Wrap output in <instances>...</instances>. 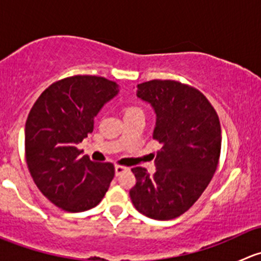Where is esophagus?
Here are the masks:
<instances>
[{"mask_svg": "<svg viewBox=\"0 0 261 261\" xmlns=\"http://www.w3.org/2000/svg\"><path fill=\"white\" fill-rule=\"evenodd\" d=\"M126 170H128L127 168L121 167V165H116V167H115V174H116V177H120V175L123 174V173H125Z\"/></svg>", "mask_w": 261, "mask_h": 261, "instance_id": "34e87169", "label": "esophagus"}]
</instances>
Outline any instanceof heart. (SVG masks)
Wrapping results in <instances>:
<instances>
[{
	"label": "heart",
	"mask_w": 261,
	"mask_h": 261,
	"mask_svg": "<svg viewBox=\"0 0 261 261\" xmlns=\"http://www.w3.org/2000/svg\"><path fill=\"white\" fill-rule=\"evenodd\" d=\"M138 112H143V110L140 107H136V106H130L126 109V115L127 114H138Z\"/></svg>",
	"instance_id": "b5f03b06"
}]
</instances>
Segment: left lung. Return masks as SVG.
<instances>
[{"instance_id": "left-lung-1", "label": "left lung", "mask_w": 261, "mask_h": 261, "mask_svg": "<svg viewBox=\"0 0 261 261\" xmlns=\"http://www.w3.org/2000/svg\"><path fill=\"white\" fill-rule=\"evenodd\" d=\"M136 96L156 115L152 138L162 144L156 172L133 168L136 184L130 197L139 212L154 220H172L188 211L211 181L221 152V126L208 99L175 81L138 84Z\"/></svg>"}]
</instances>
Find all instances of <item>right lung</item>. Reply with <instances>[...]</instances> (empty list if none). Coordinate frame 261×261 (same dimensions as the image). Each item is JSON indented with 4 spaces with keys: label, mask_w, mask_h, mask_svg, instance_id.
Segmentation results:
<instances>
[{
    "label": "right lung",
    "mask_w": 261,
    "mask_h": 261,
    "mask_svg": "<svg viewBox=\"0 0 261 261\" xmlns=\"http://www.w3.org/2000/svg\"><path fill=\"white\" fill-rule=\"evenodd\" d=\"M118 84L96 75H74L48 87L25 125L28 168L41 193L68 212L96 207L114 179L111 163L82 156L77 145L93 131L94 117L118 93Z\"/></svg>",
    "instance_id": "right-lung-1"
}]
</instances>
